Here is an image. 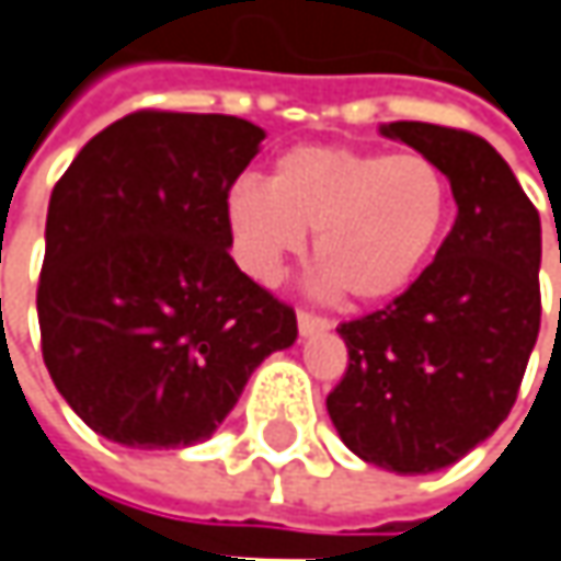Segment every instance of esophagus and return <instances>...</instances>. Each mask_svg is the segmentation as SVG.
<instances>
[{
	"instance_id": "obj_1",
	"label": "esophagus",
	"mask_w": 561,
	"mask_h": 561,
	"mask_svg": "<svg viewBox=\"0 0 561 561\" xmlns=\"http://www.w3.org/2000/svg\"><path fill=\"white\" fill-rule=\"evenodd\" d=\"M298 331L305 333H324L331 331V318H324V314H314V311H308V308H298Z\"/></svg>"
}]
</instances>
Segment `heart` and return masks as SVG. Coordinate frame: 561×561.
Here are the masks:
<instances>
[{"instance_id":"b5f03b06","label":"heart","mask_w":561,"mask_h":561,"mask_svg":"<svg viewBox=\"0 0 561 561\" xmlns=\"http://www.w3.org/2000/svg\"><path fill=\"white\" fill-rule=\"evenodd\" d=\"M225 211L240 263L256 279H279L314 230V263L328 285L356 305H379L433 260L453 215V185L421 150L301 144L273 163L266 185L240 179Z\"/></svg>"}]
</instances>
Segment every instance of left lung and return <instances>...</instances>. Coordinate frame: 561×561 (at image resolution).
Masks as SVG:
<instances>
[{
  "label": "left lung",
  "mask_w": 561,
  "mask_h": 561,
  "mask_svg": "<svg viewBox=\"0 0 561 561\" xmlns=\"http://www.w3.org/2000/svg\"><path fill=\"white\" fill-rule=\"evenodd\" d=\"M382 134L431 153L459 215L398 298L336 328L350 359L328 414L359 459L427 476L488 439L517 401L542 311L539 211L472 130L391 122Z\"/></svg>",
  "instance_id": "1"
}]
</instances>
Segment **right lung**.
Wrapping results in <instances>:
<instances>
[{"label": "right lung", "instance_id": "add662e5", "mask_svg": "<svg viewBox=\"0 0 561 561\" xmlns=\"http://www.w3.org/2000/svg\"><path fill=\"white\" fill-rule=\"evenodd\" d=\"M266 134L233 115L140 108L57 179L37 279L41 353L79 417L130 449L218 431L295 308L237 270L228 192Z\"/></svg>", "mask_w": 561, "mask_h": 561}]
</instances>
